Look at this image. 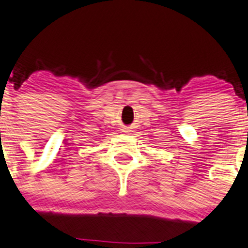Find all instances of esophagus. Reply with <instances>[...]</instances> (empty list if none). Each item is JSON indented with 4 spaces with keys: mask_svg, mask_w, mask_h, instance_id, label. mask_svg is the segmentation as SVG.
Masks as SVG:
<instances>
[{
    "mask_svg": "<svg viewBox=\"0 0 248 248\" xmlns=\"http://www.w3.org/2000/svg\"><path fill=\"white\" fill-rule=\"evenodd\" d=\"M126 132H129V129H127V131Z\"/></svg>",
    "mask_w": 248,
    "mask_h": 248,
    "instance_id": "obj_1",
    "label": "esophagus"
}]
</instances>
